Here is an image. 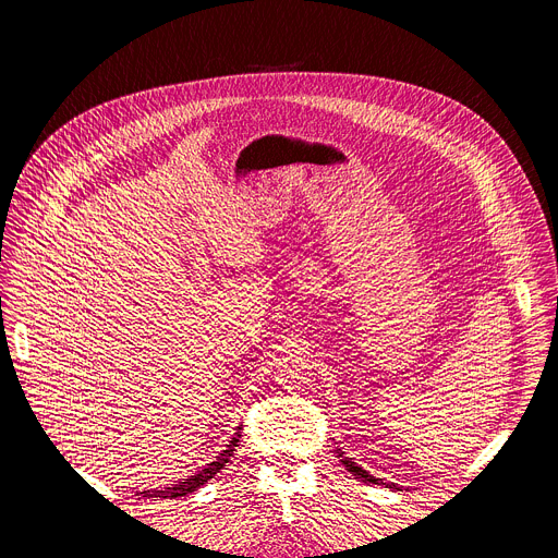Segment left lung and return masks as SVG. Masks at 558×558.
I'll use <instances>...</instances> for the list:
<instances>
[{"mask_svg":"<svg viewBox=\"0 0 558 558\" xmlns=\"http://www.w3.org/2000/svg\"><path fill=\"white\" fill-rule=\"evenodd\" d=\"M337 456L341 458V464H344L349 471H351V474L353 476H357V478H362L364 483H373V485H387V487H391V489H398V485H389V483H384L381 478H375V476H371L368 474V471L366 469H362L353 458H347L344 456V451H341V449H337Z\"/></svg>","mask_w":558,"mask_h":558,"instance_id":"1","label":"left lung"}]
</instances>
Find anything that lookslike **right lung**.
I'll list each match as a JSON object with an SVG mask.
<instances>
[{
  "label": "right lung",
  "instance_id": "obj_1",
  "mask_svg": "<svg viewBox=\"0 0 558 558\" xmlns=\"http://www.w3.org/2000/svg\"><path fill=\"white\" fill-rule=\"evenodd\" d=\"M241 432H243V424H241V426H236V434L232 436L230 445H228V447L217 456V460L209 462L207 466H203V469L198 471V474H194V476H190V478L181 481V483H179V485H174V487H165V489H147V492H138V494H143L145 498H179V496H187V494L196 492V489H198V487H203L209 478L217 476L223 466H228V462H230V458H232V453H234V447H239Z\"/></svg>",
  "mask_w": 558,
  "mask_h": 558
}]
</instances>
